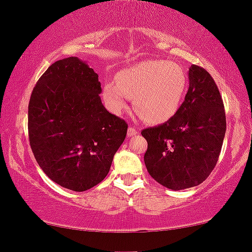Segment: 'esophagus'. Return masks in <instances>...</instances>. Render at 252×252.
<instances>
[{
  "label": "esophagus",
  "instance_id": "esophagus-1",
  "mask_svg": "<svg viewBox=\"0 0 252 252\" xmlns=\"http://www.w3.org/2000/svg\"><path fill=\"white\" fill-rule=\"evenodd\" d=\"M136 134H139V130H137V129L135 128V127L129 126L128 129H127V136L132 137V136H134V135H136Z\"/></svg>",
  "mask_w": 252,
  "mask_h": 252
}]
</instances>
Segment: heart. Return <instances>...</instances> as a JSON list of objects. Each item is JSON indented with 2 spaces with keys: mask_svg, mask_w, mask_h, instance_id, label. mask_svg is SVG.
<instances>
[{
  "mask_svg": "<svg viewBox=\"0 0 252 252\" xmlns=\"http://www.w3.org/2000/svg\"><path fill=\"white\" fill-rule=\"evenodd\" d=\"M187 85V74L180 64L144 61L118 72L116 81H106L102 97L106 109L116 116L125 111L133 97L134 106L147 122L160 124L180 109Z\"/></svg>",
  "mask_w": 252,
  "mask_h": 252,
  "instance_id": "1",
  "label": "heart"
}]
</instances>
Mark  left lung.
I'll return each instance as SVG.
<instances>
[{"label": "left lung", "instance_id": "obj_1", "mask_svg": "<svg viewBox=\"0 0 252 252\" xmlns=\"http://www.w3.org/2000/svg\"><path fill=\"white\" fill-rule=\"evenodd\" d=\"M189 88L178 112L159 126L143 129L149 174L173 190L195 187L209 177L226 133L222 98L205 68L191 65Z\"/></svg>", "mask_w": 252, "mask_h": 252}]
</instances>
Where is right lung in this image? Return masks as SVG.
I'll return each instance as SVG.
<instances>
[{"label":"right lung","mask_w":252,"mask_h":252,"mask_svg":"<svg viewBox=\"0 0 252 252\" xmlns=\"http://www.w3.org/2000/svg\"><path fill=\"white\" fill-rule=\"evenodd\" d=\"M101 92L97 73L78 57H68L51 64L31 95L34 157L49 179L70 190L99 184L126 137L128 126L104 108Z\"/></svg>","instance_id":"1"}]
</instances>
